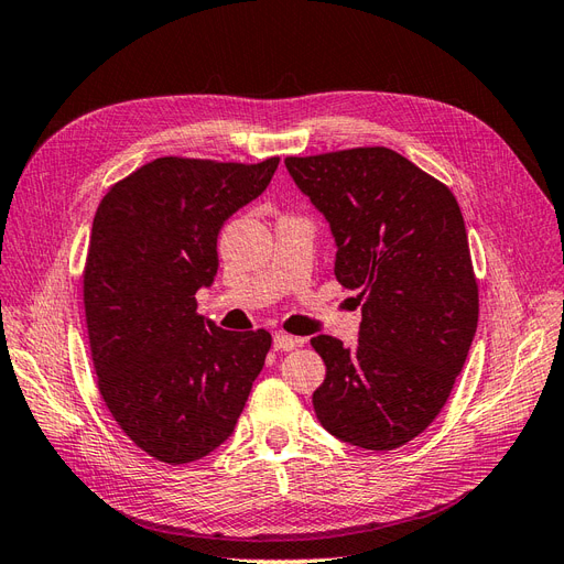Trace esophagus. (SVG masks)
I'll use <instances>...</instances> for the list:
<instances>
[{
    "label": "esophagus",
    "mask_w": 564,
    "mask_h": 564,
    "mask_svg": "<svg viewBox=\"0 0 564 564\" xmlns=\"http://www.w3.org/2000/svg\"><path fill=\"white\" fill-rule=\"evenodd\" d=\"M303 344L301 338H296V336H289V334H282V332H278L275 336H272V348L275 350H282V352H286V350H294V348H299Z\"/></svg>",
    "instance_id": "esophagus-1"
}]
</instances>
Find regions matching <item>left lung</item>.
I'll return each instance as SVG.
<instances>
[{"label":"left lung","instance_id":"obj_1","mask_svg":"<svg viewBox=\"0 0 564 564\" xmlns=\"http://www.w3.org/2000/svg\"><path fill=\"white\" fill-rule=\"evenodd\" d=\"M327 218L334 275L357 289V344L319 334L327 365L313 392L319 423L352 447L388 452L445 406L477 329V282L464 216L447 185L388 148L286 158Z\"/></svg>","mask_w":564,"mask_h":564}]
</instances>
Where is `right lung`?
<instances>
[{
  "instance_id": "right-lung-1",
  "label": "right lung",
  "mask_w": 564,
  "mask_h": 564,
  "mask_svg": "<svg viewBox=\"0 0 564 564\" xmlns=\"http://www.w3.org/2000/svg\"><path fill=\"white\" fill-rule=\"evenodd\" d=\"M278 164L160 158L98 204L84 268L98 388L119 429L164 464L224 445L263 369L270 334L216 327L195 294L214 284L220 228Z\"/></svg>"
}]
</instances>
